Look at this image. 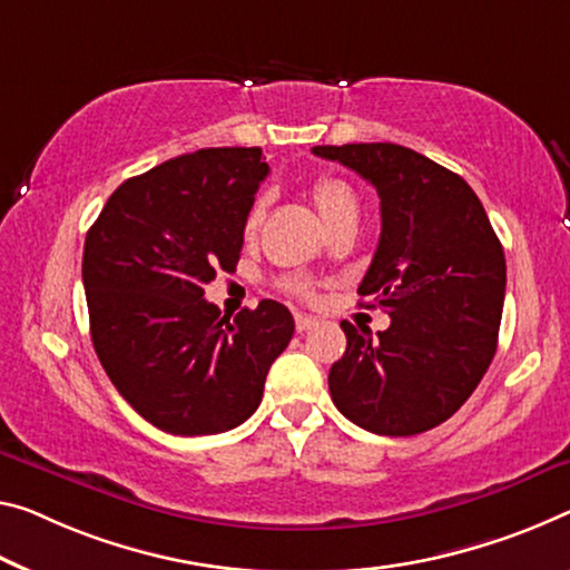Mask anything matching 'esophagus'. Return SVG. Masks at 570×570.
<instances>
[{
	"instance_id": "1",
	"label": "esophagus",
	"mask_w": 570,
	"mask_h": 570,
	"mask_svg": "<svg viewBox=\"0 0 570 570\" xmlns=\"http://www.w3.org/2000/svg\"><path fill=\"white\" fill-rule=\"evenodd\" d=\"M315 326H318V318H313V315H303V313L295 315V331H297V334L313 331Z\"/></svg>"
}]
</instances>
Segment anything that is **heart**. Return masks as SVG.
I'll return each mask as SVG.
<instances>
[{
  "label": "heart",
  "instance_id": "obj_1",
  "mask_svg": "<svg viewBox=\"0 0 570 570\" xmlns=\"http://www.w3.org/2000/svg\"><path fill=\"white\" fill-rule=\"evenodd\" d=\"M311 198L313 206L318 208V214L331 232L341 224H356L358 216V196L356 190L348 186L346 180L336 178V175H321L311 183ZM267 212V196H259L255 204H252L247 222H244V229L247 234H255L259 229L262 218H265ZM287 287L297 295H311V285L308 279L303 277H293L287 279Z\"/></svg>",
  "mask_w": 570,
  "mask_h": 570
}]
</instances>
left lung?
I'll use <instances>...</instances> for the list:
<instances>
[{
    "label": "left lung",
    "mask_w": 570,
    "mask_h": 570,
    "mask_svg": "<svg viewBox=\"0 0 570 570\" xmlns=\"http://www.w3.org/2000/svg\"><path fill=\"white\" fill-rule=\"evenodd\" d=\"M313 155L376 188L382 234L358 295L392 318L376 338L341 323L346 352L328 372L331 400L376 435L431 431L471 397L494 358L502 244L469 183L410 147L318 145Z\"/></svg>",
    "instance_id": "left-lung-1"
}]
</instances>
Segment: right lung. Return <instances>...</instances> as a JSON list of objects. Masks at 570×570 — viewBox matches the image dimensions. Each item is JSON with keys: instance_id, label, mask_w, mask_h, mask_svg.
Here are the masks:
<instances>
[{"instance_id": "obj_1", "label": "right lung", "mask_w": 570, "mask_h": 570, "mask_svg": "<svg viewBox=\"0 0 570 570\" xmlns=\"http://www.w3.org/2000/svg\"><path fill=\"white\" fill-rule=\"evenodd\" d=\"M259 147H208L121 183L86 234L83 287L96 356L119 395L173 435L242 425L295 323L277 301L234 321L204 297L234 273L267 178Z\"/></svg>"}]
</instances>
